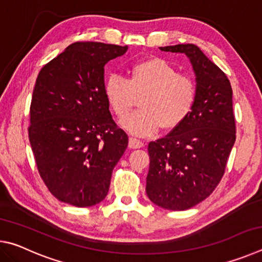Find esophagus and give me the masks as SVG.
Returning a JSON list of instances; mask_svg holds the SVG:
<instances>
[{"mask_svg":"<svg viewBox=\"0 0 262 262\" xmlns=\"http://www.w3.org/2000/svg\"><path fill=\"white\" fill-rule=\"evenodd\" d=\"M143 147H144V143L141 140L136 139V137H130L129 139V148L130 149H140Z\"/></svg>","mask_w":262,"mask_h":262,"instance_id":"obj_1","label":"esophagus"}]
</instances>
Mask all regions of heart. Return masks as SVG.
<instances>
[{"instance_id": "1", "label": "heart", "mask_w": 262, "mask_h": 262, "mask_svg": "<svg viewBox=\"0 0 262 262\" xmlns=\"http://www.w3.org/2000/svg\"><path fill=\"white\" fill-rule=\"evenodd\" d=\"M127 79L110 76L104 95L113 113L125 119L142 96L141 110L122 122L125 129L136 136H149L164 127H179L189 117L196 101V86L192 78L179 75L173 66L161 57L134 62L127 69Z\"/></svg>"}]
</instances>
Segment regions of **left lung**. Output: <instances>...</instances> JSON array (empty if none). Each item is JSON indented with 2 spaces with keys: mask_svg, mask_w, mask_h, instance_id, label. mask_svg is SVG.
<instances>
[{
  "mask_svg": "<svg viewBox=\"0 0 262 262\" xmlns=\"http://www.w3.org/2000/svg\"><path fill=\"white\" fill-rule=\"evenodd\" d=\"M159 50L188 56L198 96L179 127L149 143L145 192L158 207L186 210L209 196L224 176L236 141L232 89L227 75L193 43Z\"/></svg>",
  "mask_w": 262,
  "mask_h": 262,
  "instance_id": "left-lung-1",
  "label": "left lung"
}]
</instances>
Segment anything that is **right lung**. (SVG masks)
Segmentation results:
<instances>
[{
	"label": "right lung",
	"instance_id": "right-lung-1",
	"mask_svg": "<svg viewBox=\"0 0 262 262\" xmlns=\"http://www.w3.org/2000/svg\"><path fill=\"white\" fill-rule=\"evenodd\" d=\"M127 48L74 42L38 75L30 106L29 140L39 174L62 202L90 207L108 193L128 136L108 110L104 66Z\"/></svg>",
	"mask_w": 262,
	"mask_h": 262
}]
</instances>
